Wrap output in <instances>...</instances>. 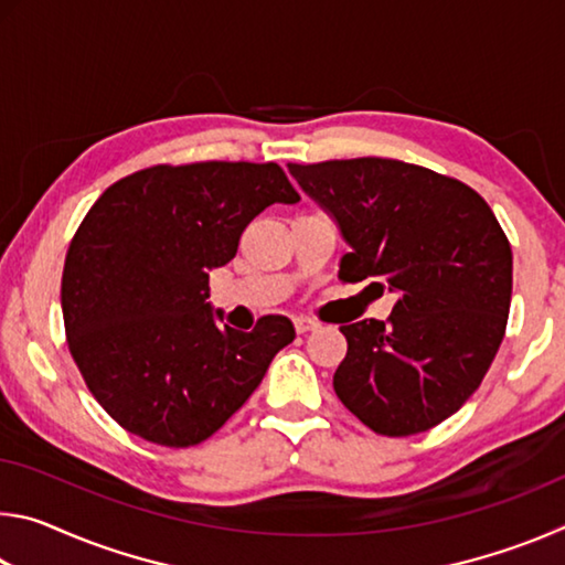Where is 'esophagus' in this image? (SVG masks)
Masks as SVG:
<instances>
[{"label":"esophagus","instance_id":"34e87169","mask_svg":"<svg viewBox=\"0 0 565 565\" xmlns=\"http://www.w3.org/2000/svg\"><path fill=\"white\" fill-rule=\"evenodd\" d=\"M319 323L313 321V319H306V317H299V319H294V329H296V333H306V331H313L317 329Z\"/></svg>","mask_w":565,"mask_h":565}]
</instances>
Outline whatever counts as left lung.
<instances>
[{
    "label": "left lung",
    "mask_w": 565,
    "mask_h": 565,
    "mask_svg": "<svg viewBox=\"0 0 565 565\" xmlns=\"http://www.w3.org/2000/svg\"><path fill=\"white\" fill-rule=\"evenodd\" d=\"M289 171L351 246L339 279L398 294L386 321L341 327V404L381 436L438 426L481 386L509 321L513 256L491 206L463 181L396 159Z\"/></svg>",
    "instance_id": "obj_1"
}]
</instances>
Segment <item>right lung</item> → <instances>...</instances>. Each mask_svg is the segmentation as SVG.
Returning <instances> with one entry per match:
<instances>
[{"label":"right lung","instance_id":"1","mask_svg":"<svg viewBox=\"0 0 565 565\" xmlns=\"http://www.w3.org/2000/svg\"><path fill=\"white\" fill-rule=\"evenodd\" d=\"M299 199L274 161H196L134 171L94 202L66 252L62 313L72 359L121 428L196 446L262 384L294 323L216 327L209 271L266 206Z\"/></svg>","mask_w":565,"mask_h":565}]
</instances>
